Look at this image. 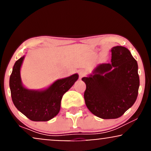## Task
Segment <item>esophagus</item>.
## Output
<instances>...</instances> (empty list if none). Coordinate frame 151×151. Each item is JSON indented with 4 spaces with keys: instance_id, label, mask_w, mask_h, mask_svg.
Here are the masks:
<instances>
[{
    "instance_id": "esophagus-1",
    "label": "esophagus",
    "mask_w": 151,
    "mask_h": 151,
    "mask_svg": "<svg viewBox=\"0 0 151 151\" xmlns=\"http://www.w3.org/2000/svg\"><path fill=\"white\" fill-rule=\"evenodd\" d=\"M78 74H79V78H82L83 77H84V76L86 75V71H85V70H79Z\"/></svg>"
}]
</instances>
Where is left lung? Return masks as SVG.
Returning <instances> with one entry per match:
<instances>
[{
    "instance_id": "obj_1",
    "label": "left lung",
    "mask_w": 151,
    "mask_h": 151,
    "mask_svg": "<svg viewBox=\"0 0 151 151\" xmlns=\"http://www.w3.org/2000/svg\"><path fill=\"white\" fill-rule=\"evenodd\" d=\"M111 63H102L93 75L84 77V99L88 109L98 117L122 116L136 102L140 85L138 63L126 47L111 49Z\"/></svg>"
}]
</instances>
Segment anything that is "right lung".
<instances>
[{
    "instance_id": "obj_1",
    "label": "right lung",
    "mask_w": 151,
    "mask_h": 151,
    "mask_svg": "<svg viewBox=\"0 0 151 151\" xmlns=\"http://www.w3.org/2000/svg\"><path fill=\"white\" fill-rule=\"evenodd\" d=\"M24 56L15 62L10 77V88L14 105L34 122H47L59 112L62 97L78 78L74 74L60 79L47 89L37 91L24 88L20 78V67Z\"/></svg>"
}]
</instances>
